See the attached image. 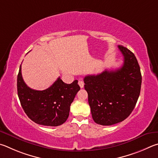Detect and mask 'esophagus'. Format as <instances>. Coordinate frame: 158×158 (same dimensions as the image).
Returning <instances> with one entry per match:
<instances>
[{
    "instance_id": "esophagus-1",
    "label": "esophagus",
    "mask_w": 158,
    "mask_h": 158,
    "mask_svg": "<svg viewBox=\"0 0 158 158\" xmlns=\"http://www.w3.org/2000/svg\"><path fill=\"white\" fill-rule=\"evenodd\" d=\"M78 85H79V86L81 87V88H82L84 87V85H85V83H84V81H82V80H79V81H78Z\"/></svg>"
}]
</instances>
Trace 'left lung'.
Here are the masks:
<instances>
[{
  "label": "left lung",
  "instance_id": "left-lung-1",
  "mask_svg": "<svg viewBox=\"0 0 158 158\" xmlns=\"http://www.w3.org/2000/svg\"><path fill=\"white\" fill-rule=\"evenodd\" d=\"M118 48L123 56L121 68L84 78L92 118L102 126L125 120L134 110L140 94L142 74L137 58L126 47Z\"/></svg>",
  "mask_w": 158,
  "mask_h": 158
}]
</instances>
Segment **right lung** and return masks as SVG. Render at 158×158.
<instances>
[{"instance_id":"add662e5","label":"right lung","mask_w":158,"mask_h":158,"mask_svg":"<svg viewBox=\"0 0 158 158\" xmlns=\"http://www.w3.org/2000/svg\"><path fill=\"white\" fill-rule=\"evenodd\" d=\"M81 87L76 80L64 83L59 77L48 89H32L27 86L21 75V65L17 76L18 96L27 117L36 123L58 126L67 119L70 106Z\"/></svg>"}]
</instances>
